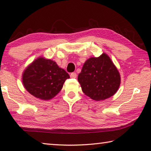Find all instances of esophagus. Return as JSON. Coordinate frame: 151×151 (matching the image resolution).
I'll return each mask as SVG.
<instances>
[{"instance_id":"1","label":"esophagus","mask_w":151,"mask_h":151,"mask_svg":"<svg viewBox=\"0 0 151 151\" xmlns=\"http://www.w3.org/2000/svg\"><path fill=\"white\" fill-rule=\"evenodd\" d=\"M70 77L71 78H75L76 77V76H77V75H76V73H72L70 74Z\"/></svg>"}]
</instances>
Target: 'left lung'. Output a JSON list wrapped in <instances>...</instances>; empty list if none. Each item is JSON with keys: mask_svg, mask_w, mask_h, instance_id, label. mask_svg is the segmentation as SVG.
Wrapping results in <instances>:
<instances>
[{"mask_svg": "<svg viewBox=\"0 0 151 151\" xmlns=\"http://www.w3.org/2000/svg\"><path fill=\"white\" fill-rule=\"evenodd\" d=\"M78 81L86 95L101 101L116 93L120 85V75L109 57L104 53L85 62Z\"/></svg>", "mask_w": 151, "mask_h": 151, "instance_id": "8db88e82", "label": "left lung"}]
</instances>
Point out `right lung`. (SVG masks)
Instances as JSON below:
<instances>
[{
	"label": "right lung",
	"mask_w": 151,
	"mask_h": 151,
	"mask_svg": "<svg viewBox=\"0 0 151 151\" xmlns=\"http://www.w3.org/2000/svg\"><path fill=\"white\" fill-rule=\"evenodd\" d=\"M70 76L54 61L39 58L33 61L23 74V83L26 90L42 100L53 98L60 91Z\"/></svg>",
	"instance_id": "right-lung-1"
}]
</instances>
